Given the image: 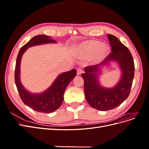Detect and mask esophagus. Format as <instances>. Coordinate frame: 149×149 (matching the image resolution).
Masks as SVG:
<instances>
[{
  "mask_svg": "<svg viewBox=\"0 0 149 149\" xmlns=\"http://www.w3.org/2000/svg\"><path fill=\"white\" fill-rule=\"evenodd\" d=\"M83 73V70L81 68H79L77 70V75H81Z\"/></svg>",
  "mask_w": 149,
  "mask_h": 149,
  "instance_id": "obj_1",
  "label": "esophagus"
}]
</instances>
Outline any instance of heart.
Here are the masks:
<instances>
[{"mask_svg": "<svg viewBox=\"0 0 149 149\" xmlns=\"http://www.w3.org/2000/svg\"><path fill=\"white\" fill-rule=\"evenodd\" d=\"M77 56L82 59L91 57L93 64H99L108 56L110 48L106 43H102L96 40H88L78 44L74 48Z\"/></svg>", "mask_w": 149, "mask_h": 149, "instance_id": "b5f03b06", "label": "heart"}]
</instances>
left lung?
<instances>
[{
	"instance_id": "1",
	"label": "left lung",
	"mask_w": 149,
	"mask_h": 149,
	"mask_svg": "<svg viewBox=\"0 0 149 149\" xmlns=\"http://www.w3.org/2000/svg\"><path fill=\"white\" fill-rule=\"evenodd\" d=\"M107 36L112 52L99 65L84 68L85 73L82 74L86 100L99 111H109L120 105L129 95L134 76V63L129 49L115 36ZM112 62L118 63L121 78L114 87L105 88L100 84L99 77L102 68L110 67Z\"/></svg>"
}]
</instances>
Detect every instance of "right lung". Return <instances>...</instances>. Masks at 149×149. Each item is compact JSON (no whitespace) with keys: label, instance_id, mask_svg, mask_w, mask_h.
Listing matches in <instances>:
<instances>
[{"label":"right lung","instance_id":"1","mask_svg":"<svg viewBox=\"0 0 149 149\" xmlns=\"http://www.w3.org/2000/svg\"><path fill=\"white\" fill-rule=\"evenodd\" d=\"M56 43V40L49 36L37 35L20 48L17 58L15 82L21 100L25 105L31 109L43 113L53 112L61 106L63 101L65 89L76 76V71L73 69L61 73L45 91L40 93H32L26 90L20 81V63L22 56L28 48L40 45Z\"/></svg>","mask_w":149,"mask_h":149}]
</instances>
